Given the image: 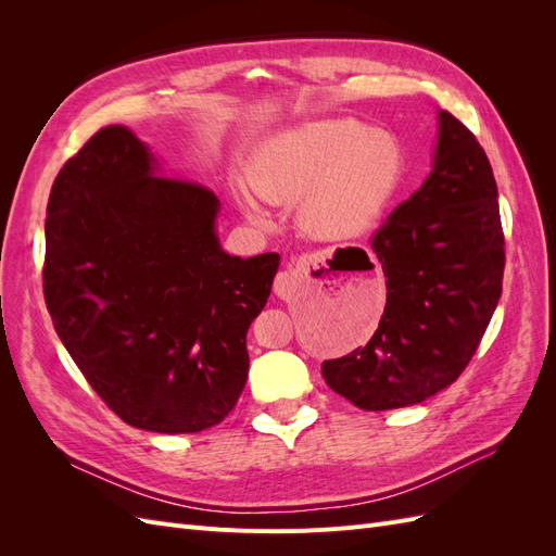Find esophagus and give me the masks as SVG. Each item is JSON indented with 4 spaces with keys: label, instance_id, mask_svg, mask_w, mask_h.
<instances>
[{
    "label": "esophagus",
    "instance_id": "obj_1",
    "mask_svg": "<svg viewBox=\"0 0 556 556\" xmlns=\"http://www.w3.org/2000/svg\"><path fill=\"white\" fill-rule=\"evenodd\" d=\"M315 264H317V255H313V252H306V255H301L299 260H294L288 268H285V271H280L276 276V282H274L276 296L292 299L301 285L308 280V271H311V266H315Z\"/></svg>",
    "mask_w": 556,
    "mask_h": 556
}]
</instances>
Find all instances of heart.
Masks as SVG:
<instances>
[{
  "instance_id": "obj_1",
  "label": "heart",
  "mask_w": 556,
  "mask_h": 556,
  "mask_svg": "<svg viewBox=\"0 0 556 556\" xmlns=\"http://www.w3.org/2000/svg\"><path fill=\"white\" fill-rule=\"evenodd\" d=\"M266 201H294L299 223L315 237L352 239L371 231L390 211L406 178V150L392 131L359 121H313L266 139L248 164ZM252 223L266 213L241 197Z\"/></svg>"
}]
</instances>
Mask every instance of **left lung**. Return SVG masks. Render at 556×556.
<instances>
[{
    "label": "left lung",
    "instance_id": "obj_1",
    "mask_svg": "<svg viewBox=\"0 0 556 556\" xmlns=\"http://www.w3.org/2000/svg\"><path fill=\"white\" fill-rule=\"evenodd\" d=\"M498 192L482 146L439 111V141L422 188L376 231L387 304L364 348L323 364L336 394L362 410L415 406L462 376L501 299Z\"/></svg>",
    "mask_w": 556,
    "mask_h": 556
}]
</instances>
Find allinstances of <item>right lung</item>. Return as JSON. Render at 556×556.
<instances>
[{
	"instance_id": "obj_1",
	"label": "right lung",
	"mask_w": 556,
	"mask_h": 556,
	"mask_svg": "<svg viewBox=\"0 0 556 556\" xmlns=\"http://www.w3.org/2000/svg\"><path fill=\"white\" fill-rule=\"evenodd\" d=\"M217 211L204 185L160 176L123 125L99 129L50 190L48 313L92 390L137 429H211L245 387V333L280 257L227 255Z\"/></svg>"
}]
</instances>
